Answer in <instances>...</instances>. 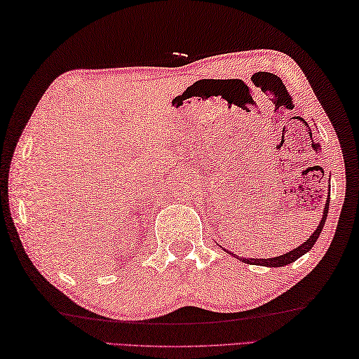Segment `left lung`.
<instances>
[{
  "label": "left lung",
  "mask_w": 359,
  "mask_h": 359,
  "mask_svg": "<svg viewBox=\"0 0 359 359\" xmlns=\"http://www.w3.org/2000/svg\"><path fill=\"white\" fill-rule=\"evenodd\" d=\"M328 186H330V180H328ZM328 196H330V187H328ZM328 204H330V198H327L325 204H324V212H323V218H320L319 222V226H316V231H314L311 236L309 237V240H305L304 243L301 246L294 248V250L290 251V252H285L282 255H279V257H271V259H245V257H238V255L232 254L231 251L224 250L228 254L233 255V257L238 259L240 262L243 263H250V265H260V266H268V268H280V266H287L290 265V263L296 262L299 257H302L304 254L309 252L313 245L316 243L320 232H323L324 229V224H325V220H327V214H328Z\"/></svg>",
  "instance_id": "left-lung-1"
}]
</instances>
